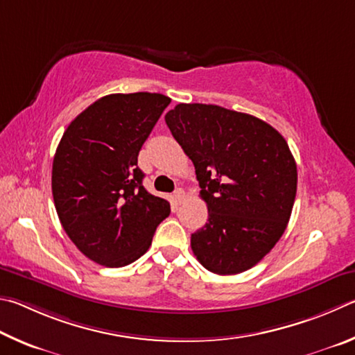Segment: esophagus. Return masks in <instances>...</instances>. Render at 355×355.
Returning a JSON list of instances; mask_svg holds the SVG:
<instances>
[{
	"label": "esophagus",
	"mask_w": 355,
	"mask_h": 355,
	"mask_svg": "<svg viewBox=\"0 0 355 355\" xmlns=\"http://www.w3.org/2000/svg\"><path fill=\"white\" fill-rule=\"evenodd\" d=\"M184 190L182 189H178L176 191H174V200H176L178 204H181L184 201Z\"/></svg>",
	"instance_id": "obj_1"
}]
</instances>
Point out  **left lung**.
Here are the masks:
<instances>
[{"label":"left lung","mask_w":355,"mask_h":355,"mask_svg":"<svg viewBox=\"0 0 355 355\" xmlns=\"http://www.w3.org/2000/svg\"><path fill=\"white\" fill-rule=\"evenodd\" d=\"M165 121L193 162L209 210L191 251L215 275L252 268L282 237L295 204L287 141L260 118L214 104H178Z\"/></svg>","instance_id":"left-lung-1"}]
</instances>
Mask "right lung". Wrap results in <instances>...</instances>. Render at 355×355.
I'll return each instance as SVG.
<instances>
[{"instance_id": "add662e5", "label": "right lung", "mask_w": 355, "mask_h": 355, "mask_svg": "<svg viewBox=\"0 0 355 355\" xmlns=\"http://www.w3.org/2000/svg\"><path fill=\"white\" fill-rule=\"evenodd\" d=\"M171 99L160 93H114L74 118L53 160L51 187L62 227L93 262H135L170 215V202L148 193L137 157Z\"/></svg>"}]
</instances>
